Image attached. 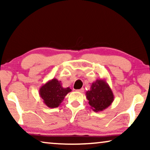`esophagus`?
Returning <instances> with one entry per match:
<instances>
[{
    "instance_id": "esophagus-1",
    "label": "esophagus",
    "mask_w": 150,
    "mask_h": 150,
    "mask_svg": "<svg viewBox=\"0 0 150 150\" xmlns=\"http://www.w3.org/2000/svg\"><path fill=\"white\" fill-rule=\"evenodd\" d=\"M76 91L78 92H79V93H83L84 91H85V89H84V88H81V89H78Z\"/></svg>"
}]
</instances>
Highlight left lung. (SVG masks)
<instances>
[{
    "mask_svg": "<svg viewBox=\"0 0 150 150\" xmlns=\"http://www.w3.org/2000/svg\"><path fill=\"white\" fill-rule=\"evenodd\" d=\"M91 108L95 112L107 108L114 100V95L105 79H98L91 84L89 91L86 92Z\"/></svg>",
    "mask_w": 150,
    "mask_h": 150,
    "instance_id": "obj_1",
    "label": "left lung"
}]
</instances>
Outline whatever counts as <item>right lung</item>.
Masks as SVG:
<instances>
[{
	"instance_id": "right-lung-1",
	"label": "right lung",
	"mask_w": 150,
	"mask_h": 150,
	"mask_svg": "<svg viewBox=\"0 0 150 150\" xmlns=\"http://www.w3.org/2000/svg\"><path fill=\"white\" fill-rule=\"evenodd\" d=\"M71 91L69 87H63L61 81L52 79L40 87L39 94L48 107L54 108L60 105L67 94Z\"/></svg>"
}]
</instances>
